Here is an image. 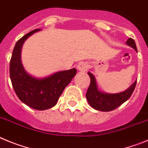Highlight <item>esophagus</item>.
Instances as JSON below:
<instances>
[{
  "mask_svg": "<svg viewBox=\"0 0 148 148\" xmlns=\"http://www.w3.org/2000/svg\"><path fill=\"white\" fill-rule=\"evenodd\" d=\"M77 69L81 72H84V71H87L88 69V65L86 62H80L77 65Z\"/></svg>",
  "mask_w": 148,
  "mask_h": 148,
  "instance_id": "obj_1",
  "label": "esophagus"
}]
</instances>
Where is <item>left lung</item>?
<instances>
[{"label":"left lung","instance_id":"left-lung-1","mask_svg":"<svg viewBox=\"0 0 148 148\" xmlns=\"http://www.w3.org/2000/svg\"><path fill=\"white\" fill-rule=\"evenodd\" d=\"M126 43L137 52L135 41L132 38H129ZM88 74L90 77V83L86 93V99L93 108L100 111H110L120 106L132 95L136 85V80L127 90L117 94H109L101 91L98 88L95 77L90 72H88Z\"/></svg>","mask_w":148,"mask_h":148}]
</instances>
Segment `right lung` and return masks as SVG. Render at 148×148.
I'll list each match as a JSON object with an SVG mask.
<instances>
[{
  "mask_svg": "<svg viewBox=\"0 0 148 148\" xmlns=\"http://www.w3.org/2000/svg\"><path fill=\"white\" fill-rule=\"evenodd\" d=\"M41 29H34L16 42L12 55L9 74L13 88L23 103L32 108L43 110L54 107L65 88L77 74V69L61 71L37 78L26 71L21 62V49L25 41Z\"/></svg>",
  "mask_w": 148,
  "mask_h": 148,
  "instance_id": "right-lung-1",
  "label": "right lung"
}]
</instances>
